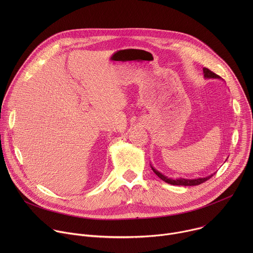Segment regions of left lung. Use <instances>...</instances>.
I'll list each match as a JSON object with an SVG mask.
<instances>
[{"instance_id":"obj_1","label":"left lung","mask_w":253,"mask_h":253,"mask_svg":"<svg viewBox=\"0 0 253 253\" xmlns=\"http://www.w3.org/2000/svg\"><path fill=\"white\" fill-rule=\"evenodd\" d=\"M203 74H204V78L205 79H220V77L218 75H216L215 73H213L212 71H210L209 69L207 68H203ZM151 168L153 170V172L160 178L162 179L163 181H165L166 183L168 184H171V185H181V186H195V185H199L205 181H207L208 179H210L213 174L211 175H208L206 177H199V178H194V179H189V178H169L167 176H165L164 174H162L161 172H159L158 170H156L152 165H151Z\"/></svg>"}]
</instances>
